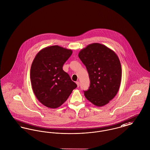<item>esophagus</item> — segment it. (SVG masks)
Masks as SVG:
<instances>
[{"mask_svg": "<svg viewBox=\"0 0 150 150\" xmlns=\"http://www.w3.org/2000/svg\"><path fill=\"white\" fill-rule=\"evenodd\" d=\"M76 84H77V87H79V86H80V82H79V81H77V82H76Z\"/></svg>", "mask_w": 150, "mask_h": 150, "instance_id": "obj_1", "label": "esophagus"}]
</instances>
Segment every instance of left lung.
<instances>
[{"label": "left lung", "mask_w": 150, "mask_h": 150, "mask_svg": "<svg viewBox=\"0 0 150 150\" xmlns=\"http://www.w3.org/2000/svg\"><path fill=\"white\" fill-rule=\"evenodd\" d=\"M79 57L90 79V87L84 91L85 97L95 106H105L120 89L122 68L118 56L106 46L93 43L80 50Z\"/></svg>", "instance_id": "8db88e82"}]
</instances>
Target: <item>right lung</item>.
Here are the masks:
<instances>
[{
    "label": "right lung",
    "mask_w": 150,
    "mask_h": 150,
    "mask_svg": "<svg viewBox=\"0 0 150 150\" xmlns=\"http://www.w3.org/2000/svg\"><path fill=\"white\" fill-rule=\"evenodd\" d=\"M71 50L59 45L45 47L36 55L30 68L33 93L43 105L51 109L60 107L77 87L62 69L72 54Z\"/></svg>",
    "instance_id": "obj_1"
}]
</instances>
